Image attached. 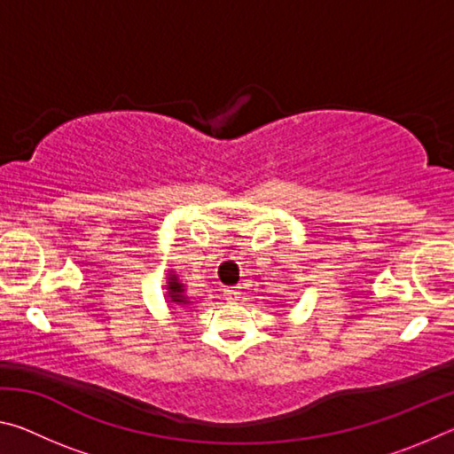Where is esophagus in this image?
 Segmentation results:
<instances>
[{
	"mask_svg": "<svg viewBox=\"0 0 454 454\" xmlns=\"http://www.w3.org/2000/svg\"><path fill=\"white\" fill-rule=\"evenodd\" d=\"M240 294H242V292L238 290V288H226V290H224V298H226L228 302L238 301V298H240Z\"/></svg>",
	"mask_w": 454,
	"mask_h": 454,
	"instance_id": "esophagus-1",
	"label": "esophagus"
}]
</instances>
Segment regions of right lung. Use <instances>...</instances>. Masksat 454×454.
Returning a JSON list of instances; mask_svg holds the SVG:
<instances>
[{
	"label": "right lung",
	"instance_id": "obj_1",
	"mask_svg": "<svg viewBox=\"0 0 454 454\" xmlns=\"http://www.w3.org/2000/svg\"><path fill=\"white\" fill-rule=\"evenodd\" d=\"M168 288H170V292H168V294H170V298H172L170 302L186 304V301H184V296H182L184 288H182V284L176 282V276H170V282H168Z\"/></svg>",
	"mask_w": 454,
	"mask_h": 454
}]
</instances>
